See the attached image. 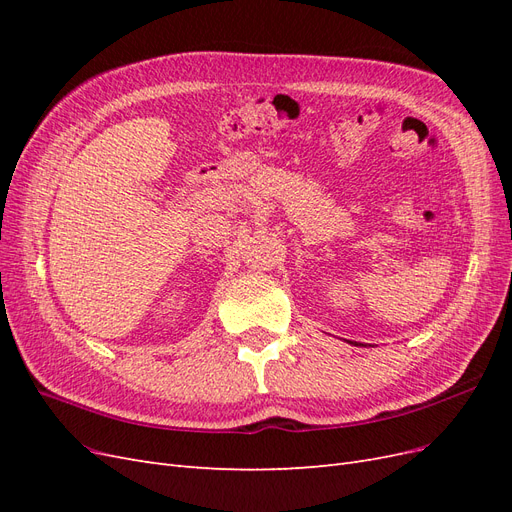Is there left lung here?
Wrapping results in <instances>:
<instances>
[{
    "mask_svg": "<svg viewBox=\"0 0 512 512\" xmlns=\"http://www.w3.org/2000/svg\"><path fill=\"white\" fill-rule=\"evenodd\" d=\"M356 346H363V344H356Z\"/></svg>",
    "mask_w": 512,
    "mask_h": 512,
    "instance_id": "obj_1",
    "label": "left lung"
}]
</instances>
